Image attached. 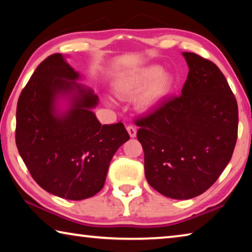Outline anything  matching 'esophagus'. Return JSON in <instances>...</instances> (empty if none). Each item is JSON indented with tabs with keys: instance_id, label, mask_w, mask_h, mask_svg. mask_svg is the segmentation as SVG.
<instances>
[{
	"instance_id": "34e87169",
	"label": "esophagus",
	"mask_w": 252,
	"mask_h": 252,
	"mask_svg": "<svg viewBox=\"0 0 252 252\" xmlns=\"http://www.w3.org/2000/svg\"><path fill=\"white\" fill-rule=\"evenodd\" d=\"M126 130H127V132H129V134H130L131 138H134V136L136 135V129H135V126H126Z\"/></svg>"
}]
</instances>
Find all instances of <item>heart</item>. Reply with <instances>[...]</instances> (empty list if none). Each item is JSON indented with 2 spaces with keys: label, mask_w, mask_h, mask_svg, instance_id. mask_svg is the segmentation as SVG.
<instances>
[{
  "label": "heart",
  "mask_w": 252,
  "mask_h": 252,
  "mask_svg": "<svg viewBox=\"0 0 252 252\" xmlns=\"http://www.w3.org/2000/svg\"><path fill=\"white\" fill-rule=\"evenodd\" d=\"M173 76L161 71L158 65L121 74L113 84L114 93L121 99L135 97V106L140 111H149L159 105L173 88Z\"/></svg>",
  "instance_id": "1"
}]
</instances>
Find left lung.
I'll return each instance as SVG.
<instances>
[{
  "mask_svg": "<svg viewBox=\"0 0 252 252\" xmlns=\"http://www.w3.org/2000/svg\"><path fill=\"white\" fill-rule=\"evenodd\" d=\"M182 54L189 73L181 95L134 121L149 185L180 200L200 195L217 181L238 136L237 100L222 72L198 54Z\"/></svg>",
  "mask_w": 252,
  "mask_h": 252,
  "instance_id": "1",
  "label": "left lung"
}]
</instances>
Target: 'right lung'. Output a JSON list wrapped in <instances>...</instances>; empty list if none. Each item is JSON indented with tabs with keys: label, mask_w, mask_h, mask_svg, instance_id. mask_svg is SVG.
I'll return each mask as SVG.
<instances>
[{
	"label": "right lung",
	"mask_w": 252,
	"mask_h": 252,
	"mask_svg": "<svg viewBox=\"0 0 252 252\" xmlns=\"http://www.w3.org/2000/svg\"><path fill=\"white\" fill-rule=\"evenodd\" d=\"M79 73L55 53L42 61L21 92L15 142L32 178L45 191L69 200L93 197L103 188L110 161L130 139L123 123L103 125L91 109L93 91L74 81ZM74 91L71 109L55 114L54 100Z\"/></svg>",
	"instance_id": "right-lung-1"
}]
</instances>
